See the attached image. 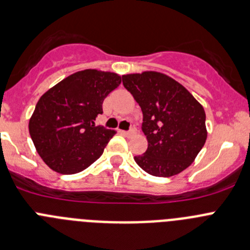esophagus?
Instances as JSON below:
<instances>
[{"label":"esophagus","instance_id":"esophagus-1","mask_svg":"<svg viewBox=\"0 0 250 250\" xmlns=\"http://www.w3.org/2000/svg\"><path fill=\"white\" fill-rule=\"evenodd\" d=\"M123 134H125V136L128 137L133 136V134H136V129H134V128H130V129L127 130V132H123Z\"/></svg>","mask_w":250,"mask_h":250}]
</instances>
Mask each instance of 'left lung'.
Returning <instances> with one entry per match:
<instances>
[{"label":"left lung","mask_w":250,"mask_h":250,"mask_svg":"<svg viewBox=\"0 0 250 250\" xmlns=\"http://www.w3.org/2000/svg\"><path fill=\"white\" fill-rule=\"evenodd\" d=\"M123 86L143 112L142 130L148 148L134 161L156 177L188 168L207 139L206 112L181 83L159 72L122 76Z\"/></svg>","instance_id":"1"}]
</instances>
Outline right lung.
<instances>
[{
  "label": "right lung",
  "mask_w": 250,
  "mask_h": 250,
  "mask_svg": "<svg viewBox=\"0 0 250 250\" xmlns=\"http://www.w3.org/2000/svg\"><path fill=\"white\" fill-rule=\"evenodd\" d=\"M121 84L112 72L84 69L61 81L38 100L28 129L37 153L61 174L82 172L102 156L114 130L96 125L102 103Z\"/></svg>",
  "instance_id": "1"
}]
</instances>
